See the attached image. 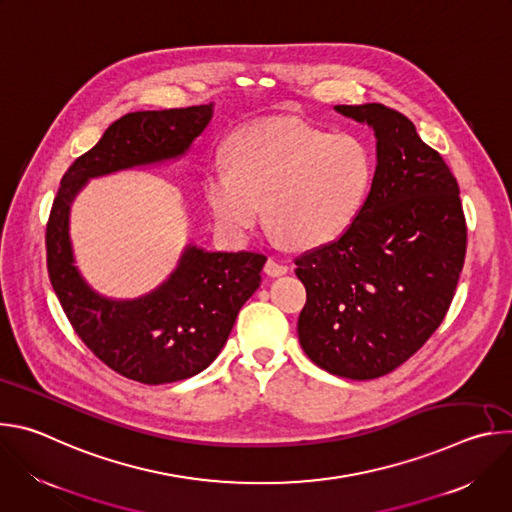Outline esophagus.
<instances>
[{"label":"esophagus","mask_w":512,"mask_h":512,"mask_svg":"<svg viewBox=\"0 0 512 512\" xmlns=\"http://www.w3.org/2000/svg\"><path fill=\"white\" fill-rule=\"evenodd\" d=\"M265 273L269 275V277H279V275H285L287 273V265H283V263H277L275 259H267V263H265Z\"/></svg>","instance_id":"esophagus-1"}]
</instances>
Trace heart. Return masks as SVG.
Instances as JSON below:
<instances>
[{
	"label": "heart",
	"mask_w": 512,
	"mask_h": 512,
	"mask_svg": "<svg viewBox=\"0 0 512 512\" xmlns=\"http://www.w3.org/2000/svg\"><path fill=\"white\" fill-rule=\"evenodd\" d=\"M229 168L204 182L208 208L225 233L245 237L261 221L296 247L336 239L354 221L373 180L369 145L296 121L249 125L233 135Z\"/></svg>",
	"instance_id": "b5f03b06"
}]
</instances>
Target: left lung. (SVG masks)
Masks as SVG:
<instances>
[{
  "label": "left lung",
  "mask_w": 512,
  "mask_h": 512,
  "mask_svg": "<svg viewBox=\"0 0 512 512\" xmlns=\"http://www.w3.org/2000/svg\"><path fill=\"white\" fill-rule=\"evenodd\" d=\"M377 137L371 192L350 227L296 259L304 352L354 381L395 371L446 318L466 257L460 188L415 125L381 103L336 105Z\"/></svg>",
  "instance_id": "obj_1"
}]
</instances>
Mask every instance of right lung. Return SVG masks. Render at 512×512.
I'll return each instance as SVG.
<instances>
[{
  "instance_id": "add662e5",
  "label": "right lung",
  "mask_w": 512,
  "mask_h": 512,
  "mask_svg": "<svg viewBox=\"0 0 512 512\" xmlns=\"http://www.w3.org/2000/svg\"><path fill=\"white\" fill-rule=\"evenodd\" d=\"M210 119L212 103L123 115L66 170L46 225L48 275L68 322L109 369L143 385L176 383L208 367L257 291L267 257L186 245L178 267L150 294L105 298L75 265L70 204L91 178L182 158Z\"/></svg>"
}]
</instances>
